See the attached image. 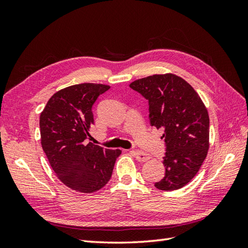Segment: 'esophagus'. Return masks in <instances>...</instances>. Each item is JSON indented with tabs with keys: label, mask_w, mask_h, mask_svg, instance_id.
<instances>
[{
	"label": "esophagus",
	"mask_w": 248,
	"mask_h": 248,
	"mask_svg": "<svg viewBox=\"0 0 248 248\" xmlns=\"http://www.w3.org/2000/svg\"><path fill=\"white\" fill-rule=\"evenodd\" d=\"M132 154L136 157V160L140 161V162H145L147 160H149V157H150L148 155H146V154H144V152L139 151V150L132 151Z\"/></svg>",
	"instance_id": "obj_1"
}]
</instances>
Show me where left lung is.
Here are the masks:
<instances>
[{
	"instance_id": "obj_1",
	"label": "left lung",
	"mask_w": 248,
	"mask_h": 248,
	"mask_svg": "<svg viewBox=\"0 0 248 248\" xmlns=\"http://www.w3.org/2000/svg\"><path fill=\"white\" fill-rule=\"evenodd\" d=\"M149 105L151 125L164 130L165 176L155 183L175 191L196 175L209 149V115L198 93L175 75H155L130 84Z\"/></svg>"
}]
</instances>
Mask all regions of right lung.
<instances>
[{
    "instance_id": "1",
    "label": "right lung",
    "mask_w": 248,
    "mask_h": 248,
    "mask_svg": "<svg viewBox=\"0 0 248 248\" xmlns=\"http://www.w3.org/2000/svg\"><path fill=\"white\" fill-rule=\"evenodd\" d=\"M108 89L93 83L69 86L54 93L40 114L41 146L52 170L62 183L81 193L102 188L121 154L86 140L94 124L93 104Z\"/></svg>"
}]
</instances>
